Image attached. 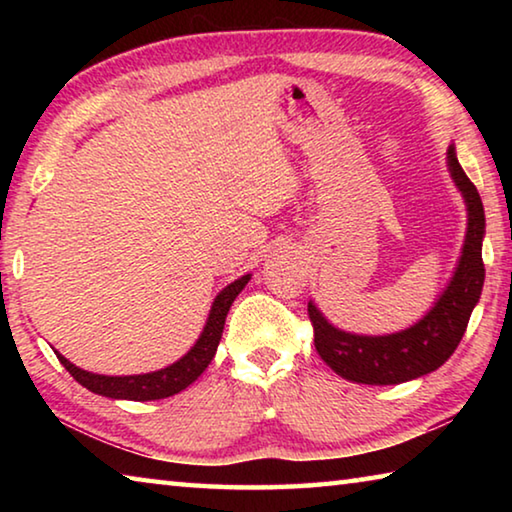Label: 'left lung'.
<instances>
[{
    "label": "left lung",
    "instance_id": "obj_1",
    "mask_svg": "<svg viewBox=\"0 0 512 512\" xmlns=\"http://www.w3.org/2000/svg\"><path fill=\"white\" fill-rule=\"evenodd\" d=\"M447 169L465 201V241L445 291L418 323L393 334H354L329 323L323 311L309 300L307 311L314 325L316 350L320 359L343 379L368 386H391L418 379L443 366L463 339L485 280L481 259L485 212L479 192L458 164L454 144L447 149Z\"/></svg>",
    "mask_w": 512,
    "mask_h": 512
}]
</instances>
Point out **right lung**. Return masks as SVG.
Returning <instances> with one entry per match:
<instances>
[{
	"mask_svg": "<svg viewBox=\"0 0 512 512\" xmlns=\"http://www.w3.org/2000/svg\"><path fill=\"white\" fill-rule=\"evenodd\" d=\"M248 282H250V273L241 275L239 280L230 282L228 287L219 291V296L214 298L210 307V314H207L203 332L192 345V350H189L185 357L173 361L171 366H164L160 370L142 372V375H121V377L97 375V372H88L79 366H74V363L65 359L63 354L56 350L54 352L69 375L92 393L112 397V400H133V402L164 400V397H171L180 391H185V388L189 384H194V381L203 375L205 368L210 366V361L216 354V348H219L225 316H228L232 302H235L239 293L244 291Z\"/></svg>",
	"mask_w": 512,
	"mask_h": 512,
	"instance_id": "add662e5",
	"label": "right lung"
}]
</instances>
